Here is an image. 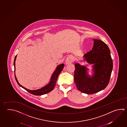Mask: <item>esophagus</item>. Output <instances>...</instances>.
Masks as SVG:
<instances>
[{"label":"esophagus","instance_id":"1","mask_svg":"<svg viewBox=\"0 0 127 127\" xmlns=\"http://www.w3.org/2000/svg\"><path fill=\"white\" fill-rule=\"evenodd\" d=\"M74 58L72 56H69L65 60V64L66 65H69L74 62Z\"/></svg>","mask_w":127,"mask_h":127}]
</instances>
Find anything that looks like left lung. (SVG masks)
Returning <instances> with one entry per match:
<instances>
[{
  "label": "left lung",
  "mask_w": 127,
  "mask_h": 127,
  "mask_svg": "<svg viewBox=\"0 0 127 127\" xmlns=\"http://www.w3.org/2000/svg\"><path fill=\"white\" fill-rule=\"evenodd\" d=\"M92 50L84 54V60L93 65V75L89 69L79 63L75 64L74 81L77 88L83 93L92 94L105 89L110 81L113 69L112 59L107 45L99 39H94Z\"/></svg>",
  "instance_id": "8db88e82"
}]
</instances>
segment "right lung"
Segmentation results:
<instances>
[{
	"label": "right lung",
	"instance_id": "1",
	"mask_svg": "<svg viewBox=\"0 0 127 127\" xmlns=\"http://www.w3.org/2000/svg\"><path fill=\"white\" fill-rule=\"evenodd\" d=\"M16 58H17V56L15 57L14 61V72H15V69H16L15 61H16ZM64 64H62L58 65L56 68L55 71H54L53 74L52 75L51 77L50 81L49 82V83L43 88H42L40 89H37V90H29L28 89H27V88L22 86L19 83L16 75H15V79L16 80L17 83L23 89H24L26 90H27L30 94H32L34 95H36V96H40V95H42L45 94H48L51 91L53 90V89L54 88V87L56 85V81H57L58 76L59 74H60V73L62 71V69L64 68Z\"/></svg>",
	"mask_w": 127,
	"mask_h": 127
}]
</instances>
